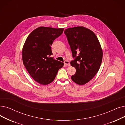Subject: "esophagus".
Returning a JSON list of instances; mask_svg holds the SVG:
<instances>
[{
  "instance_id": "obj_1",
  "label": "esophagus",
  "mask_w": 125,
  "mask_h": 125,
  "mask_svg": "<svg viewBox=\"0 0 125 125\" xmlns=\"http://www.w3.org/2000/svg\"><path fill=\"white\" fill-rule=\"evenodd\" d=\"M64 64L65 65H66V66H70V63H69V62L68 61H67V60H66V61H65L64 62Z\"/></svg>"
}]
</instances>
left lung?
Here are the masks:
<instances>
[{"label":"left lung","mask_w":125,"mask_h":125,"mask_svg":"<svg viewBox=\"0 0 125 125\" xmlns=\"http://www.w3.org/2000/svg\"><path fill=\"white\" fill-rule=\"evenodd\" d=\"M74 60L70 62L76 69L71 78L80 85L86 84L98 72L103 58V51L96 36L84 26L69 28L64 31Z\"/></svg>","instance_id":"left-lung-1"}]
</instances>
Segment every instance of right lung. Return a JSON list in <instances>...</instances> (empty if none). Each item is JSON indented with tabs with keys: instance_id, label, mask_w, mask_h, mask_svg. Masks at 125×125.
<instances>
[{
	"instance_id": "1",
	"label": "right lung",
	"mask_w": 125,
	"mask_h": 125,
	"mask_svg": "<svg viewBox=\"0 0 125 125\" xmlns=\"http://www.w3.org/2000/svg\"><path fill=\"white\" fill-rule=\"evenodd\" d=\"M63 28L40 26L27 37L22 52V61L29 74L36 82L47 85L55 79L64 63L50 56L51 45L63 32Z\"/></svg>"
}]
</instances>
